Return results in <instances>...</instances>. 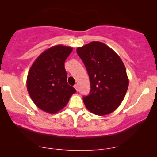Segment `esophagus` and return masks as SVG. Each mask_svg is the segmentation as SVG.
Returning a JSON list of instances; mask_svg holds the SVG:
<instances>
[{
    "mask_svg": "<svg viewBox=\"0 0 157 157\" xmlns=\"http://www.w3.org/2000/svg\"><path fill=\"white\" fill-rule=\"evenodd\" d=\"M74 87H75V89H76V91H78V90H79V89H78V85H77V84H75V86H74Z\"/></svg>",
    "mask_w": 157,
    "mask_h": 157,
    "instance_id": "esophagus-1",
    "label": "esophagus"
}]
</instances>
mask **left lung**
Returning <instances> with one entry per match:
<instances>
[{
  "label": "left lung",
  "instance_id": "1",
  "mask_svg": "<svg viewBox=\"0 0 157 157\" xmlns=\"http://www.w3.org/2000/svg\"><path fill=\"white\" fill-rule=\"evenodd\" d=\"M90 79L91 91L83 97L90 112L109 114L120 106L128 88L129 80L123 62L103 43L93 41L77 48Z\"/></svg>",
  "mask_w": 157,
  "mask_h": 157
}]
</instances>
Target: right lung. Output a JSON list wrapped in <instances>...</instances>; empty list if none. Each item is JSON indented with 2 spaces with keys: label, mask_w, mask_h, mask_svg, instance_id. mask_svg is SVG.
<instances>
[{
  "label": "right lung",
  "mask_w": 157,
  "mask_h": 157,
  "mask_svg": "<svg viewBox=\"0 0 157 157\" xmlns=\"http://www.w3.org/2000/svg\"><path fill=\"white\" fill-rule=\"evenodd\" d=\"M71 46L57 45L38 56L26 80L29 94L37 108L56 113L67 105L76 90L67 82L64 63L72 52Z\"/></svg>",
  "instance_id": "1"
}]
</instances>
